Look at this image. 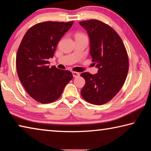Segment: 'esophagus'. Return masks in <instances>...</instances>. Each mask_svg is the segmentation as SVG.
Wrapping results in <instances>:
<instances>
[{
  "label": "esophagus",
  "mask_w": 151,
  "mask_h": 151,
  "mask_svg": "<svg viewBox=\"0 0 151 151\" xmlns=\"http://www.w3.org/2000/svg\"><path fill=\"white\" fill-rule=\"evenodd\" d=\"M72 74H73L74 78H78V76H80V73L76 72V71H72Z\"/></svg>",
  "instance_id": "34e87169"
}]
</instances>
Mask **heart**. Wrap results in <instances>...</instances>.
Wrapping results in <instances>:
<instances>
[{"mask_svg":"<svg viewBox=\"0 0 151 151\" xmlns=\"http://www.w3.org/2000/svg\"><path fill=\"white\" fill-rule=\"evenodd\" d=\"M81 35H81V34H78L77 35V36H81Z\"/></svg>","mask_w":151,"mask_h":151,"instance_id":"b5f03b06","label":"heart"}]
</instances>
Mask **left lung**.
<instances>
[{
	"mask_svg": "<svg viewBox=\"0 0 151 151\" xmlns=\"http://www.w3.org/2000/svg\"><path fill=\"white\" fill-rule=\"evenodd\" d=\"M90 41L92 62L98 69L92 75L81 74L86 83L81 94L92 104L102 105L117 94L124 85L128 71V58L122 39L112 27L96 19L80 22Z\"/></svg>",
	"mask_w": 151,
	"mask_h": 151,
	"instance_id": "8db88e82",
	"label": "left lung"
}]
</instances>
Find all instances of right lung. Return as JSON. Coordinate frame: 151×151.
Wrapping results in <instances>:
<instances>
[{"label":"right lung","instance_id":"add662e5","mask_svg":"<svg viewBox=\"0 0 151 151\" xmlns=\"http://www.w3.org/2000/svg\"><path fill=\"white\" fill-rule=\"evenodd\" d=\"M73 21H47L35 24L24 35L17 53L19 78L31 97L42 104L60 97L67 83L73 79L71 71L49 67L59 40Z\"/></svg>","mask_w":151,"mask_h":151}]
</instances>
